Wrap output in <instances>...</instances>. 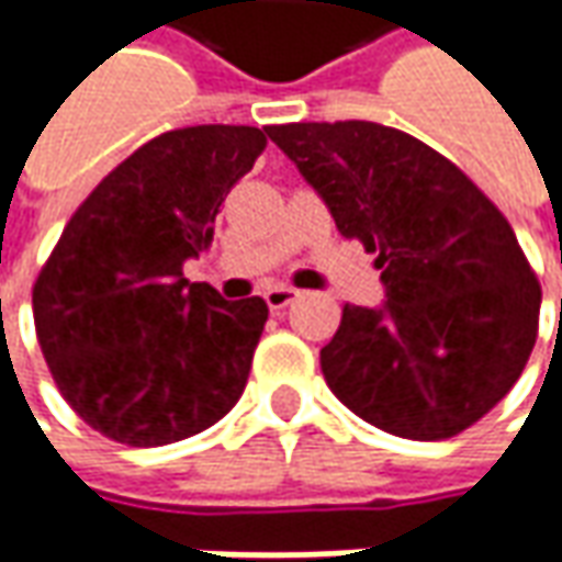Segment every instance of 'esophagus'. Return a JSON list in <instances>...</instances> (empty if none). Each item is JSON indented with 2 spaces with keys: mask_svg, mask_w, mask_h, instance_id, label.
Listing matches in <instances>:
<instances>
[{
  "mask_svg": "<svg viewBox=\"0 0 562 562\" xmlns=\"http://www.w3.org/2000/svg\"><path fill=\"white\" fill-rule=\"evenodd\" d=\"M296 296H300V291H293V288H284V284H281V288H269V291H266V303H269V310L278 313V310H288Z\"/></svg>",
  "mask_w": 562,
  "mask_h": 562,
  "instance_id": "obj_1",
  "label": "esophagus"
}]
</instances>
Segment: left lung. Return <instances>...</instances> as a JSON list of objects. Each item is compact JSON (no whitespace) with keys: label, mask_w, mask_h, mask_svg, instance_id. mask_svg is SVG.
<instances>
[{"label":"left lung","mask_w":562,"mask_h":562,"mask_svg":"<svg viewBox=\"0 0 562 562\" xmlns=\"http://www.w3.org/2000/svg\"><path fill=\"white\" fill-rule=\"evenodd\" d=\"M337 231L378 252L384 306L347 303L322 372L359 419L443 441L491 413L538 337L541 284L504 212L428 143L375 121L266 127Z\"/></svg>","instance_id":"8db88e82"}]
</instances>
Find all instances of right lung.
Segmentation results:
<instances>
[{"mask_svg":"<svg viewBox=\"0 0 562 562\" xmlns=\"http://www.w3.org/2000/svg\"><path fill=\"white\" fill-rule=\"evenodd\" d=\"M266 149V131H165L77 205L33 284L36 340L58 394L99 435L162 447L200 435L247 387L269 306L222 300L184 266Z\"/></svg>","mask_w":562,"mask_h":562,"instance_id":"1","label":"right lung"}]
</instances>
